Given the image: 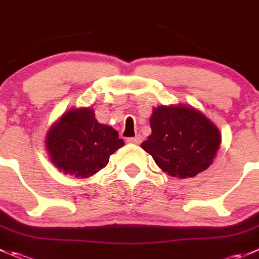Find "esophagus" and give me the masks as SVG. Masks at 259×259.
Instances as JSON below:
<instances>
[{
  "instance_id": "34e87169",
  "label": "esophagus",
  "mask_w": 259,
  "mask_h": 259,
  "mask_svg": "<svg viewBox=\"0 0 259 259\" xmlns=\"http://www.w3.org/2000/svg\"><path fill=\"white\" fill-rule=\"evenodd\" d=\"M126 142L130 143V144H139V143L142 142V137L137 135V137H134V138H127Z\"/></svg>"
}]
</instances>
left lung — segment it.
<instances>
[{"label": "left lung", "instance_id": "1", "mask_svg": "<svg viewBox=\"0 0 259 259\" xmlns=\"http://www.w3.org/2000/svg\"><path fill=\"white\" fill-rule=\"evenodd\" d=\"M152 134L140 147L163 172L172 177H193L206 169L219 149L218 127L188 106H160L150 117Z\"/></svg>", "mask_w": 259, "mask_h": 259}]
</instances>
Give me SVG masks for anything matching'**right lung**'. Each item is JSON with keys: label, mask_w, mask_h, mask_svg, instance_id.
<instances>
[{"label": "right lung", "mask_w": 259, "mask_h": 259, "mask_svg": "<svg viewBox=\"0 0 259 259\" xmlns=\"http://www.w3.org/2000/svg\"><path fill=\"white\" fill-rule=\"evenodd\" d=\"M122 145L119 133L100 124L91 109L68 111L47 137V149L55 167L77 178L90 177L106 167L110 155Z\"/></svg>", "instance_id": "right-lung-1"}]
</instances>
